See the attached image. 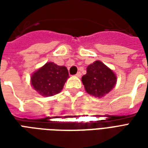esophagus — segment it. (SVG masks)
I'll return each mask as SVG.
<instances>
[{
  "label": "esophagus",
  "mask_w": 148,
  "mask_h": 148,
  "mask_svg": "<svg viewBox=\"0 0 148 148\" xmlns=\"http://www.w3.org/2000/svg\"><path fill=\"white\" fill-rule=\"evenodd\" d=\"M76 76L78 77H80L82 76V74H81V72H77V74H76Z\"/></svg>",
  "instance_id": "obj_1"
}]
</instances>
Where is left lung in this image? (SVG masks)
<instances>
[{"instance_id":"obj_1","label":"left lung","mask_w":148,"mask_h":148,"mask_svg":"<svg viewBox=\"0 0 148 148\" xmlns=\"http://www.w3.org/2000/svg\"><path fill=\"white\" fill-rule=\"evenodd\" d=\"M88 93L101 97L115 86L116 77L112 71L101 62L96 61L87 67V73L82 77Z\"/></svg>"}]
</instances>
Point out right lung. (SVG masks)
Returning <instances> with one entry per match:
<instances>
[{"mask_svg":"<svg viewBox=\"0 0 148 148\" xmlns=\"http://www.w3.org/2000/svg\"><path fill=\"white\" fill-rule=\"evenodd\" d=\"M69 77L66 66L47 62L32 76V85L37 92L45 97L54 96L63 88Z\"/></svg>","mask_w":148,"mask_h":148,"instance_id":"right-lung-1","label":"right lung"}]
</instances>
